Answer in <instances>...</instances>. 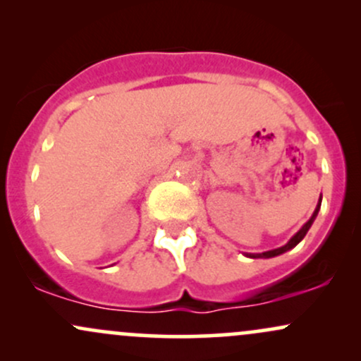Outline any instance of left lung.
I'll list each match as a JSON object with an SVG mask.
<instances>
[{
  "mask_svg": "<svg viewBox=\"0 0 361 361\" xmlns=\"http://www.w3.org/2000/svg\"><path fill=\"white\" fill-rule=\"evenodd\" d=\"M321 200H322V198H321ZM321 200H319V204H317V207H316V210H314L312 217H310L309 221L305 222L304 226H302V229L299 231V233L293 235V238L290 239V241H288L287 244H285V246L279 247V250H271V251H267V252H259V255H247V256H250V258H273V256H279V255H281V252H285V251L292 250V247H295L297 244H299V243L302 241V239L305 238V234H307V231L310 229V226H312L314 219L317 217L319 209H321Z\"/></svg>",
  "mask_w": 361,
  "mask_h": 361,
  "instance_id": "obj_1",
  "label": "left lung"
}]
</instances>
